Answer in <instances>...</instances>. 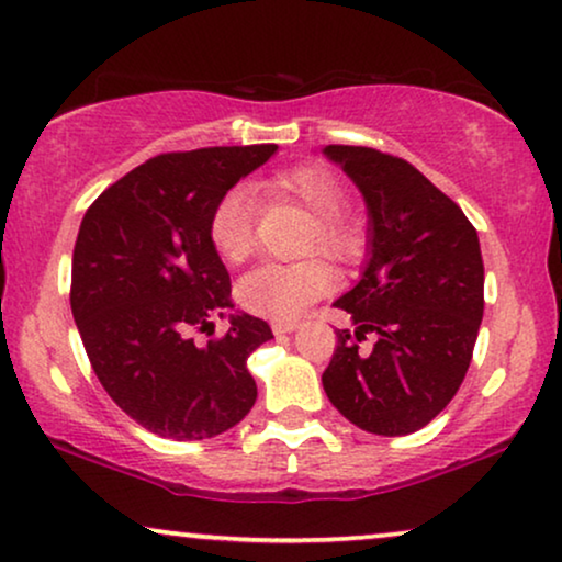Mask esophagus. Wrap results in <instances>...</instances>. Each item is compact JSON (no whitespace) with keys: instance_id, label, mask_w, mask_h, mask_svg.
<instances>
[{"instance_id":"34e87169","label":"esophagus","mask_w":562,"mask_h":562,"mask_svg":"<svg viewBox=\"0 0 562 562\" xmlns=\"http://www.w3.org/2000/svg\"><path fill=\"white\" fill-rule=\"evenodd\" d=\"M297 326H301V324H297V321H272V331H274L277 336L293 334Z\"/></svg>"}]
</instances>
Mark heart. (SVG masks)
Masks as SVG:
<instances>
[{
	"instance_id": "heart-1",
	"label": "heart",
	"mask_w": 562,
	"mask_h": 562,
	"mask_svg": "<svg viewBox=\"0 0 562 562\" xmlns=\"http://www.w3.org/2000/svg\"><path fill=\"white\" fill-rule=\"evenodd\" d=\"M269 200H290L303 205L313 218L311 251L331 259H355L362 251V231L355 221L344 218L347 190L331 169L308 164L282 171L265 182ZM254 218L257 207L244 190H228L215 203L207 236L226 265H238L254 251ZM334 285V274L321 259H305L295 265H259L238 282V301L254 316L272 321H293L324 297Z\"/></svg>"
}]
</instances>
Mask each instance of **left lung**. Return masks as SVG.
<instances>
[{
  "mask_svg": "<svg viewBox=\"0 0 562 562\" xmlns=\"http://www.w3.org/2000/svg\"><path fill=\"white\" fill-rule=\"evenodd\" d=\"M368 205V265L334 305L339 328L324 391L370 434L418 431L454 398L483 321V257L473 223L416 167L364 146H326ZM376 334L370 352L358 349Z\"/></svg>",
  "mask_w": 562,
  "mask_h": 562,
  "instance_id": "8db88e82",
  "label": "left lung"
}]
</instances>
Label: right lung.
<instances>
[{"label": "right lung", "instance_id": "1", "mask_svg": "<svg viewBox=\"0 0 562 562\" xmlns=\"http://www.w3.org/2000/svg\"><path fill=\"white\" fill-rule=\"evenodd\" d=\"M274 144L161 154L89 205L71 259V313L94 375L144 429L177 442L228 431L257 401L246 359L272 339L267 321L231 313L228 331H194L234 308L207 221Z\"/></svg>", "mask_w": 562, "mask_h": 562}]
</instances>
